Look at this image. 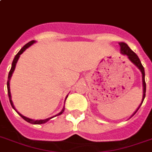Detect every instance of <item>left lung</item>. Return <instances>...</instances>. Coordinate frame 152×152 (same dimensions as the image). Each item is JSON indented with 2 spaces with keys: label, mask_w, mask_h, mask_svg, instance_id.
Returning a JSON list of instances; mask_svg holds the SVG:
<instances>
[{
  "label": "left lung",
  "mask_w": 152,
  "mask_h": 152,
  "mask_svg": "<svg viewBox=\"0 0 152 152\" xmlns=\"http://www.w3.org/2000/svg\"><path fill=\"white\" fill-rule=\"evenodd\" d=\"M119 45L120 46V53H122L123 55H126L127 56V57L128 59L130 60L134 64H135L136 67H137L140 72H142V79H143V99H142V102H141L140 105L139 106V107L137 108V110L134 112V114L136 113L139 108L140 107L141 104H143V101L144 98H145V93H146V83H145V72H144V68H143V66L142 65V64H141V61L140 60V58L138 57V56L135 54L134 52H133L132 49H131L129 47H128V45L126 44V43H124V42H120L119 43Z\"/></svg>",
  "instance_id": "left-lung-1"
}]
</instances>
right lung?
Instances as JSON below:
<instances>
[{
  "instance_id": "right-lung-1",
  "label": "right lung",
  "mask_w": 152,
  "mask_h": 152,
  "mask_svg": "<svg viewBox=\"0 0 152 152\" xmlns=\"http://www.w3.org/2000/svg\"><path fill=\"white\" fill-rule=\"evenodd\" d=\"M36 42L35 40H31L30 42H28V44H26V45L23 47V48L20 49V50L18 52V53H17V55L15 56L14 59H13V61H12V67H11V69H10V71H9V76H8V81H7V89H8V95H9V101H10V104H11L12 107V108L16 111V112L19 114V115H20L24 120H25V121H27V122L30 123V124H45V123L48 122V120H51L52 118L53 117H50V118H48V119H46V120H32V119H29V118H27L25 117V116H24V115H22L20 113H19V112H17V110H16V108H15L14 105H13V103H12V99H11V93H10V88H9V80H10V78H11L12 75V72H14V69H15V67H16V64H17V61H18V59H19L20 56V54H22V53H24L25 51V49L26 48H28V47H30L31 45H32V44H34V43ZM67 97H68V96H67ZM66 97V98H67ZM64 107L63 109H62V111H61L60 113H58L57 115H54V116H57V115H61L62 113L64 112Z\"/></svg>"
}]
</instances>
